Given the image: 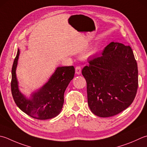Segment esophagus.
I'll return each mask as SVG.
<instances>
[{"mask_svg":"<svg viewBox=\"0 0 147 147\" xmlns=\"http://www.w3.org/2000/svg\"><path fill=\"white\" fill-rule=\"evenodd\" d=\"M75 72L77 74H80L82 72V68L80 66H76L75 67Z\"/></svg>","mask_w":147,"mask_h":147,"instance_id":"esophagus-1","label":"esophagus"}]
</instances>
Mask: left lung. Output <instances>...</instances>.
<instances>
[{
	"label": "left lung",
	"instance_id": "obj_1",
	"mask_svg": "<svg viewBox=\"0 0 147 147\" xmlns=\"http://www.w3.org/2000/svg\"><path fill=\"white\" fill-rule=\"evenodd\" d=\"M82 69L87 82L88 104L100 117L119 114L130 106L138 87L136 60L130 46L111 42L102 55L88 60Z\"/></svg>",
	"mask_w": 147,
	"mask_h": 147
}]
</instances>
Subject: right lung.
Listing matches in <instances>:
<instances>
[{"instance_id": "1", "label": "right lung", "mask_w": 147, "mask_h": 147, "mask_svg": "<svg viewBox=\"0 0 147 147\" xmlns=\"http://www.w3.org/2000/svg\"><path fill=\"white\" fill-rule=\"evenodd\" d=\"M20 50H18L11 71V88L17 106L28 116L38 120L52 119L60 113L64 105V94L66 88L73 78V66L59 67L43 87L27 99L20 93L16 76V68Z\"/></svg>"}]
</instances>
